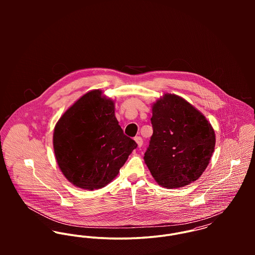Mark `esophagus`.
I'll return each instance as SVG.
<instances>
[{"label":"esophagus","mask_w":255,"mask_h":255,"mask_svg":"<svg viewBox=\"0 0 255 255\" xmlns=\"http://www.w3.org/2000/svg\"><path fill=\"white\" fill-rule=\"evenodd\" d=\"M134 140H135V142L137 143L138 147H141L142 144H143V140H142V138H141L140 136H135V137H134Z\"/></svg>","instance_id":"esophagus-1"}]
</instances>
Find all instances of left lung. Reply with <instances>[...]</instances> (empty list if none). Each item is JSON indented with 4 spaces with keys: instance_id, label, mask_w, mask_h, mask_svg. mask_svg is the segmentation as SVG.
I'll list each match as a JSON object with an SVG mask.
<instances>
[{
    "instance_id": "1",
    "label": "left lung",
    "mask_w": 255,
    "mask_h": 255,
    "mask_svg": "<svg viewBox=\"0 0 255 255\" xmlns=\"http://www.w3.org/2000/svg\"><path fill=\"white\" fill-rule=\"evenodd\" d=\"M151 124L144 161L155 181L167 188L196 181L215 147L210 123L182 97L165 94L153 105Z\"/></svg>"
}]
</instances>
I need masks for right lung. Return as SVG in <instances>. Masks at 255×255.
<instances>
[{"mask_svg":"<svg viewBox=\"0 0 255 255\" xmlns=\"http://www.w3.org/2000/svg\"><path fill=\"white\" fill-rule=\"evenodd\" d=\"M93 90L62 116L53 144L65 177L83 189H98L119 174L137 143L127 136L115 116L114 102Z\"/></svg>","mask_w":255,"mask_h":255,"instance_id":"obj_1","label":"right lung"}]
</instances>
